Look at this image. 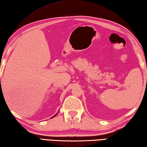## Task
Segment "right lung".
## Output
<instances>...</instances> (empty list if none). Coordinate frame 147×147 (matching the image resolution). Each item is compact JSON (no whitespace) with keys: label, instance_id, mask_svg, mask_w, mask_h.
I'll return each instance as SVG.
<instances>
[{"label":"right lung","instance_id":"right-lung-1","mask_svg":"<svg viewBox=\"0 0 147 147\" xmlns=\"http://www.w3.org/2000/svg\"><path fill=\"white\" fill-rule=\"evenodd\" d=\"M57 116V114H55V116H53V117H52V118H54V117H55V116Z\"/></svg>","mask_w":147,"mask_h":147}]
</instances>
